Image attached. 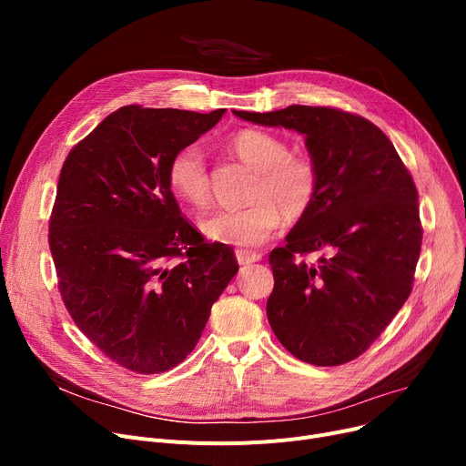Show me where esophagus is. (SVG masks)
I'll return each instance as SVG.
<instances>
[{"label":"esophagus","instance_id":"34e87169","mask_svg":"<svg viewBox=\"0 0 466 466\" xmlns=\"http://www.w3.org/2000/svg\"><path fill=\"white\" fill-rule=\"evenodd\" d=\"M236 258L241 266H248V264H253V262H258L262 257L260 253H255V251H246V249H238L236 251Z\"/></svg>","mask_w":466,"mask_h":466}]
</instances>
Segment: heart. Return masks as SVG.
<instances>
[{"instance_id": "b5f03b06", "label": "heart", "mask_w": 466, "mask_h": 466, "mask_svg": "<svg viewBox=\"0 0 466 466\" xmlns=\"http://www.w3.org/2000/svg\"><path fill=\"white\" fill-rule=\"evenodd\" d=\"M230 151L257 169L248 208L218 209L202 220L204 234L234 248H258L287 218L304 217L319 192V167L309 155L290 153L289 145L262 130H241L230 141ZM167 185L179 200L192 208L211 202V179L200 147L185 145L167 164Z\"/></svg>"}]
</instances>
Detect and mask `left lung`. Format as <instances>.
Wrapping results in <instances>:
<instances>
[{
    "mask_svg": "<svg viewBox=\"0 0 466 466\" xmlns=\"http://www.w3.org/2000/svg\"><path fill=\"white\" fill-rule=\"evenodd\" d=\"M234 115L306 136L319 192L268 258L274 290L266 315L297 359L346 364L374 344L410 297L423 239L418 188L369 118L311 106ZM309 252L320 255L315 263L303 258Z\"/></svg>",
    "mask_w": 466,
    "mask_h": 466,
    "instance_id": "1",
    "label": "left lung"
}]
</instances>
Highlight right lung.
Wrapping results in <instances>:
<instances>
[{"mask_svg":"<svg viewBox=\"0 0 466 466\" xmlns=\"http://www.w3.org/2000/svg\"><path fill=\"white\" fill-rule=\"evenodd\" d=\"M223 113L125 106L62 166L48 225L58 290L79 330L127 370L185 360L239 268L181 215L166 177L174 153Z\"/></svg>","mask_w":466,"mask_h":466,"instance_id":"add662e5","label":"right lung"}]
</instances>
